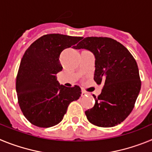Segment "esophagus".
<instances>
[{
  "instance_id": "esophagus-1",
  "label": "esophagus",
  "mask_w": 152,
  "mask_h": 152,
  "mask_svg": "<svg viewBox=\"0 0 152 152\" xmlns=\"http://www.w3.org/2000/svg\"><path fill=\"white\" fill-rule=\"evenodd\" d=\"M86 94H87V93H86L85 91H82V92H81V96H85Z\"/></svg>"
}]
</instances>
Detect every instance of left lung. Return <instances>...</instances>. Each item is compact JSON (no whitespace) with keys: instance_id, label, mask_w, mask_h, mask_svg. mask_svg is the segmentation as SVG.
<instances>
[{"instance_id":"8db88e82","label":"left lung","mask_w":152,"mask_h":152,"mask_svg":"<svg viewBox=\"0 0 152 152\" xmlns=\"http://www.w3.org/2000/svg\"><path fill=\"white\" fill-rule=\"evenodd\" d=\"M95 56L94 80L103 84L94 107L85 111L88 121L99 127H113L124 121L135 107L141 89L136 61L120 42L108 37H86L75 47Z\"/></svg>"}]
</instances>
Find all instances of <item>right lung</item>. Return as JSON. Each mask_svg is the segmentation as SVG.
Instances as JSON below:
<instances>
[{"label":"right lung","instance_id":"obj_1","mask_svg":"<svg viewBox=\"0 0 152 152\" xmlns=\"http://www.w3.org/2000/svg\"><path fill=\"white\" fill-rule=\"evenodd\" d=\"M81 39L58 33L44 35L33 42L23 56L16 91L23 114L34 126L49 128L58 124L68 105L80 96L79 86L60 85L56 75L62 70L59 61L61 52Z\"/></svg>","mask_w":152,"mask_h":152}]
</instances>
